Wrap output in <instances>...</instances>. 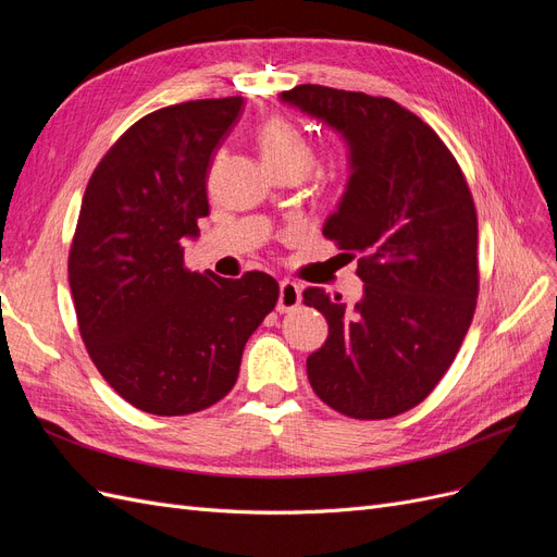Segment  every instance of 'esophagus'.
<instances>
[{
	"label": "esophagus",
	"instance_id": "obj_1",
	"mask_svg": "<svg viewBox=\"0 0 557 557\" xmlns=\"http://www.w3.org/2000/svg\"><path fill=\"white\" fill-rule=\"evenodd\" d=\"M299 301H301V288H299V285H297L295 281H290V278L281 281L276 309H278L281 313H283V311H293V309L299 307Z\"/></svg>",
	"mask_w": 557,
	"mask_h": 557
}]
</instances>
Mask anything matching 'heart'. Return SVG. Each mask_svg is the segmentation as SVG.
I'll return each instance as SVG.
<instances>
[{"instance_id": "heart-1", "label": "heart", "mask_w": 557, "mask_h": 557, "mask_svg": "<svg viewBox=\"0 0 557 557\" xmlns=\"http://www.w3.org/2000/svg\"><path fill=\"white\" fill-rule=\"evenodd\" d=\"M258 148L269 172H295L307 176L315 164V150L309 139L285 117H272L258 132Z\"/></svg>"}]
</instances>
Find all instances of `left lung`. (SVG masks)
Masks as SVG:
<instances>
[{
  "mask_svg": "<svg viewBox=\"0 0 557 557\" xmlns=\"http://www.w3.org/2000/svg\"><path fill=\"white\" fill-rule=\"evenodd\" d=\"M283 102L348 146L350 176L323 234L358 258L362 299L307 288L330 334L307 358L313 393L358 420L393 418L448 372L479 297V223L460 164L420 117L387 97L297 86Z\"/></svg>",
  "mask_w": 557,
  "mask_h": 557,
  "instance_id": "1",
  "label": "left lung"
}]
</instances>
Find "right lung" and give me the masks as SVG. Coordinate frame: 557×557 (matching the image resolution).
Here are the masks:
<instances>
[{
	"instance_id": "1",
	"label": "right lung",
	"mask_w": 557,
	"mask_h": 557,
	"mask_svg": "<svg viewBox=\"0 0 557 557\" xmlns=\"http://www.w3.org/2000/svg\"><path fill=\"white\" fill-rule=\"evenodd\" d=\"M244 97L164 107L134 123L92 172L70 250V285L95 367L153 416L211 407L237 383L248 336L276 307L264 272H190L185 239L209 215L213 153Z\"/></svg>"
}]
</instances>
